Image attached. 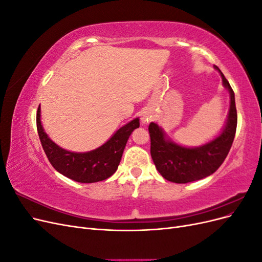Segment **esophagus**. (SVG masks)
I'll return each mask as SVG.
<instances>
[{
	"label": "esophagus",
	"mask_w": 262,
	"mask_h": 262,
	"mask_svg": "<svg viewBox=\"0 0 262 262\" xmlns=\"http://www.w3.org/2000/svg\"><path fill=\"white\" fill-rule=\"evenodd\" d=\"M152 119H153L152 114H150L149 112H145L143 115H142L141 121H142V123H143V124H146V123H148L149 121H152Z\"/></svg>",
	"instance_id": "esophagus-1"
}]
</instances>
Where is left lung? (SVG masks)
<instances>
[{"label": "left lung", "mask_w": 262, "mask_h": 262, "mask_svg": "<svg viewBox=\"0 0 262 262\" xmlns=\"http://www.w3.org/2000/svg\"><path fill=\"white\" fill-rule=\"evenodd\" d=\"M214 68L220 72L231 98L227 121L219 137L201 146L186 147L169 140L158 124L150 122L148 125L150 156L156 169L166 180L187 184L208 177L223 164L232 147L237 126L235 95L221 70L216 66Z\"/></svg>", "instance_id": "obj_1"}]
</instances>
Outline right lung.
Listing matches in <instances>:
<instances>
[{
	"label": "right lung",
	"instance_id": "obj_1",
	"mask_svg": "<svg viewBox=\"0 0 262 262\" xmlns=\"http://www.w3.org/2000/svg\"><path fill=\"white\" fill-rule=\"evenodd\" d=\"M37 130L42 148L49 162L63 176L82 184L105 180L116 172L126 142L134 129L140 126L139 118L119 129L105 144L85 153L70 152L50 140L42 128L40 105L37 112Z\"/></svg>",
	"mask_w": 262,
	"mask_h": 262
}]
</instances>
